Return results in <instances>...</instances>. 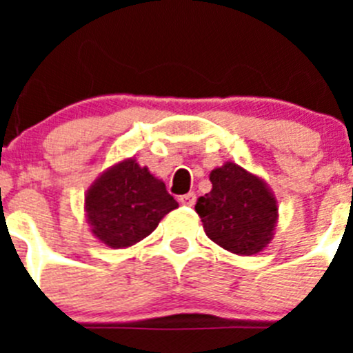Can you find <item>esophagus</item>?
I'll use <instances>...</instances> for the list:
<instances>
[{
	"mask_svg": "<svg viewBox=\"0 0 353 353\" xmlns=\"http://www.w3.org/2000/svg\"><path fill=\"white\" fill-rule=\"evenodd\" d=\"M179 201L183 205V207H192V205H194V201H196V194H194V192H187V194L180 196Z\"/></svg>",
	"mask_w": 353,
	"mask_h": 353,
	"instance_id": "1",
	"label": "esophagus"
}]
</instances>
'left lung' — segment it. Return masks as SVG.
I'll list each match as a JSON object with an SVG mask.
<instances>
[{"label": "left lung", "instance_id": "left-lung-1", "mask_svg": "<svg viewBox=\"0 0 353 353\" xmlns=\"http://www.w3.org/2000/svg\"><path fill=\"white\" fill-rule=\"evenodd\" d=\"M210 182L212 191L194 207L208 239L240 256L263 251L277 224V199L265 180L224 162L210 171Z\"/></svg>", "mask_w": 353, "mask_h": 353}]
</instances>
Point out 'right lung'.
<instances>
[{"label": "right lung", "instance_id": "obj_1", "mask_svg": "<svg viewBox=\"0 0 353 353\" xmlns=\"http://www.w3.org/2000/svg\"><path fill=\"white\" fill-rule=\"evenodd\" d=\"M179 207L162 180L125 159L108 168L84 196V212L92 233L102 244L125 249L138 244Z\"/></svg>", "mask_w": 353, "mask_h": 353}]
</instances>
